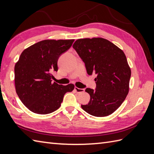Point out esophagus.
I'll list each match as a JSON object with an SVG mask.
<instances>
[{
	"label": "esophagus",
	"mask_w": 154,
	"mask_h": 154,
	"mask_svg": "<svg viewBox=\"0 0 154 154\" xmlns=\"http://www.w3.org/2000/svg\"><path fill=\"white\" fill-rule=\"evenodd\" d=\"M75 91H76L77 93H83L85 91V89H79V88L75 87Z\"/></svg>",
	"instance_id": "esophagus-1"
}]
</instances>
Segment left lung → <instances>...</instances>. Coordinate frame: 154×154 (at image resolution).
I'll use <instances>...</instances> for the list:
<instances>
[{"mask_svg": "<svg viewBox=\"0 0 154 154\" xmlns=\"http://www.w3.org/2000/svg\"><path fill=\"white\" fill-rule=\"evenodd\" d=\"M73 48L85 64L89 75L95 73V90L87 88L89 103L81 108L98 117L113 113L125 100L129 91L131 70L124 51L102 38L79 39Z\"/></svg>", "mask_w": 154, "mask_h": 154, "instance_id": "left-lung-1", "label": "left lung"}]
</instances>
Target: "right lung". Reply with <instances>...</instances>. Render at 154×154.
I'll return each instance as SVG.
<instances>
[{"instance_id": "right-lung-1", "label": "right lung", "mask_w": 154, "mask_h": 154, "mask_svg": "<svg viewBox=\"0 0 154 154\" xmlns=\"http://www.w3.org/2000/svg\"><path fill=\"white\" fill-rule=\"evenodd\" d=\"M74 40H45L22 51L14 67L16 92L32 112L47 114L61 106L65 94L74 85L52 83L51 73L57 71L59 57L71 48Z\"/></svg>"}]
</instances>
